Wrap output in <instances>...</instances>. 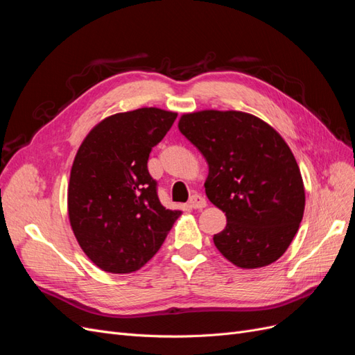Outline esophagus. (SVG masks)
Returning <instances> with one entry per match:
<instances>
[{
	"label": "esophagus",
	"instance_id": "obj_1",
	"mask_svg": "<svg viewBox=\"0 0 355 355\" xmlns=\"http://www.w3.org/2000/svg\"><path fill=\"white\" fill-rule=\"evenodd\" d=\"M188 204H189V207H191V209L200 210V209H202V207H206V206H207V201H206V198L201 197L200 194H194V196H192V197L189 198Z\"/></svg>",
	"mask_w": 355,
	"mask_h": 355
}]
</instances>
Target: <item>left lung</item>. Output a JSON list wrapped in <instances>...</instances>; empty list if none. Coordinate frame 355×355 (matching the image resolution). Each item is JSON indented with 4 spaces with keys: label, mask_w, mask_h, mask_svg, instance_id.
<instances>
[{
    "label": "left lung",
    "mask_w": 355,
    "mask_h": 355,
    "mask_svg": "<svg viewBox=\"0 0 355 355\" xmlns=\"http://www.w3.org/2000/svg\"><path fill=\"white\" fill-rule=\"evenodd\" d=\"M179 130L209 164L207 198L227 216L216 249L240 268H262L287 250L304 216L305 189L293 153L252 114H184Z\"/></svg>",
    "instance_id": "obj_1"
}]
</instances>
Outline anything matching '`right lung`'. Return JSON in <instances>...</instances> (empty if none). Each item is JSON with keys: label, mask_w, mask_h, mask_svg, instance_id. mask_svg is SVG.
<instances>
[{"label": "right lung", "mask_w": 355, "mask_h": 355, "mask_svg": "<svg viewBox=\"0 0 355 355\" xmlns=\"http://www.w3.org/2000/svg\"><path fill=\"white\" fill-rule=\"evenodd\" d=\"M176 116L159 108L111 115L92 128L75 155L69 222L83 252L106 272L141 270L180 216L159 202L148 171L149 154Z\"/></svg>", "instance_id": "1"}]
</instances>
